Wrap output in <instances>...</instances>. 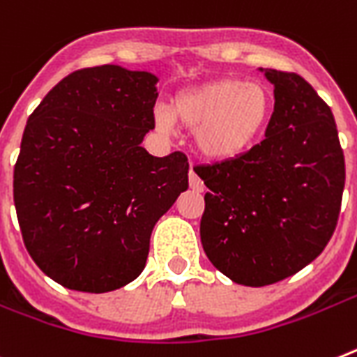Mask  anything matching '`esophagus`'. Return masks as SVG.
Segmentation results:
<instances>
[{"mask_svg":"<svg viewBox=\"0 0 357 357\" xmlns=\"http://www.w3.org/2000/svg\"><path fill=\"white\" fill-rule=\"evenodd\" d=\"M188 185H190V188H194V190H197V192H202V190H203L202 179L197 178L196 172H194V170H190V172H188Z\"/></svg>","mask_w":357,"mask_h":357,"instance_id":"obj_1","label":"esophagus"}]
</instances>
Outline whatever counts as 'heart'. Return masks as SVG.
Instances as JSON below:
<instances>
[{
	"instance_id": "1",
	"label": "heart",
	"mask_w": 357,
	"mask_h": 357,
	"mask_svg": "<svg viewBox=\"0 0 357 357\" xmlns=\"http://www.w3.org/2000/svg\"><path fill=\"white\" fill-rule=\"evenodd\" d=\"M272 110L274 98L265 85L225 77L181 91L170 110L155 109L154 121L165 132L174 121L196 128L194 143L199 154L208 160H232L263 136Z\"/></svg>"
}]
</instances>
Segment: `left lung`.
<instances>
[{
  "mask_svg": "<svg viewBox=\"0 0 357 357\" xmlns=\"http://www.w3.org/2000/svg\"><path fill=\"white\" fill-rule=\"evenodd\" d=\"M274 112L245 154L199 165L206 257L227 278L265 287L294 275L331 241L345 187V155L331 107L296 72L268 70Z\"/></svg>",
  "mask_w": 357,
  "mask_h": 357,
  "instance_id": "1",
  "label": "left lung"
}]
</instances>
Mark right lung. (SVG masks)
I'll return each instance as SVG.
<instances>
[{"instance_id": "1", "label": "right lung", "mask_w": 357, "mask_h": 357, "mask_svg": "<svg viewBox=\"0 0 357 357\" xmlns=\"http://www.w3.org/2000/svg\"><path fill=\"white\" fill-rule=\"evenodd\" d=\"M158 77L118 65L63 77L26 121L14 205L26 250L56 283L110 292L145 268L154 225L188 188L183 152L142 146Z\"/></svg>"}]
</instances>
